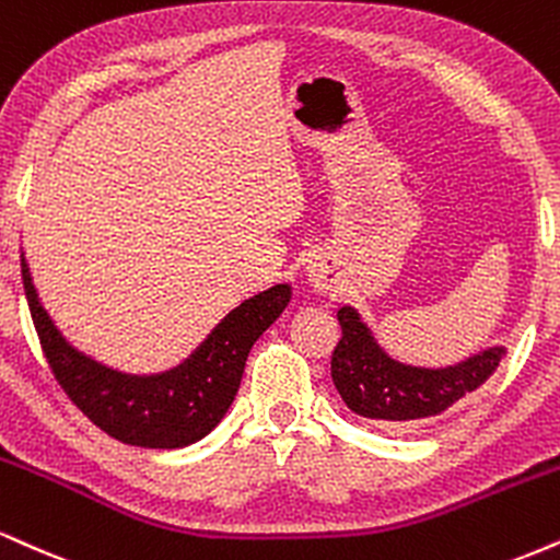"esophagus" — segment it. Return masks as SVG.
I'll return each instance as SVG.
<instances>
[{"mask_svg": "<svg viewBox=\"0 0 560 560\" xmlns=\"http://www.w3.org/2000/svg\"><path fill=\"white\" fill-rule=\"evenodd\" d=\"M328 266L326 262H310L307 266V276H310V284H313L315 289H318V292H323V289H328Z\"/></svg>", "mask_w": 560, "mask_h": 560, "instance_id": "34e87169", "label": "esophagus"}]
</instances>
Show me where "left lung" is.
<instances>
[{
    "mask_svg": "<svg viewBox=\"0 0 560 560\" xmlns=\"http://www.w3.org/2000/svg\"><path fill=\"white\" fill-rule=\"evenodd\" d=\"M341 339L331 354V378L352 412L399 428L443 415L482 386L501 365L503 349H485L443 370L409 368L381 352L352 307L339 310Z\"/></svg>",
    "mask_w": 560,
    "mask_h": 560,
    "instance_id": "obj_1",
    "label": "left lung"
}]
</instances>
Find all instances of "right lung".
Wrapping results in <instances>:
<instances>
[{"label": "right lung", "mask_w": 560, "mask_h": 560, "mask_svg": "<svg viewBox=\"0 0 560 560\" xmlns=\"http://www.w3.org/2000/svg\"><path fill=\"white\" fill-rule=\"evenodd\" d=\"M25 300L51 375L70 401L106 435L130 446H190L219 425L237 396L247 354L279 318L292 289L276 284L226 315L185 365L153 378L114 373L75 352L51 326L20 260Z\"/></svg>", "instance_id": "obj_1"}]
</instances>
